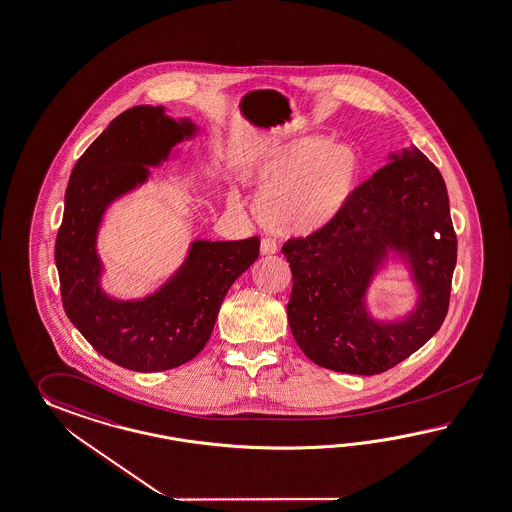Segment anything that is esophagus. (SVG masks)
<instances>
[{
  "label": "esophagus",
  "instance_id": "esophagus-1",
  "mask_svg": "<svg viewBox=\"0 0 512 512\" xmlns=\"http://www.w3.org/2000/svg\"><path fill=\"white\" fill-rule=\"evenodd\" d=\"M277 253V244L274 238H262L261 240V255H274Z\"/></svg>",
  "mask_w": 512,
  "mask_h": 512
}]
</instances>
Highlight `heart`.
I'll use <instances>...</instances> for the list:
<instances>
[{
	"label": "heart",
	"instance_id": "heart-1",
	"mask_svg": "<svg viewBox=\"0 0 512 512\" xmlns=\"http://www.w3.org/2000/svg\"><path fill=\"white\" fill-rule=\"evenodd\" d=\"M361 175L355 148L322 137L292 140L264 155L253 170L257 216L283 235H309L346 209Z\"/></svg>",
	"mask_w": 512,
	"mask_h": 512
}]
</instances>
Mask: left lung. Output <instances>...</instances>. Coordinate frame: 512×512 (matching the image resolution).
<instances>
[{
  "instance_id": "left-lung-1",
  "label": "left lung",
  "mask_w": 512,
  "mask_h": 512,
  "mask_svg": "<svg viewBox=\"0 0 512 512\" xmlns=\"http://www.w3.org/2000/svg\"><path fill=\"white\" fill-rule=\"evenodd\" d=\"M387 249L412 262L421 301L405 321L379 325L367 316L363 296ZM281 251L292 270L290 331L318 366L387 372L422 348L448 314L457 235L446 183L420 151L392 153L338 218L307 237L288 238Z\"/></svg>"
}]
</instances>
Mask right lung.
I'll return each instance as SVG.
<instances>
[{
  "label": "right lung",
  "instance_id": "1",
  "mask_svg": "<svg viewBox=\"0 0 512 512\" xmlns=\"http://www.w3.org/2000/svg\"><path fill=\"white\" fill-rule=\"evenodd\" d=\"M194 124L138 105L116 116L75 163L55 240L61 298L70 322L90 346L133 372H163L192 361L211 337L227 290L259 257V237L196 240L181 270L159 292L116 301L100 288L96 235L107 205L146 181Z\"/></svg>",
  "mask_w": 512,
  "mask_h": 512
}]
</instances>
